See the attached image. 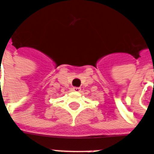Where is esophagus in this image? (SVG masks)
Segmentation results:
<instances>
[{
	"mask_svg": "<svg viewBox=\"0 0 154 154\" xmlns=\"http://www.w3.org/2000/svg\"><path fill=\"white\" fill-rule=\"evenodd\" d=\"M71 90L72 91H75V92H80V90H81V88H77V87H75V88H71Z\"/></svg>",
	"mask_w": 154,
	"mask_h": 154,
	"instance_id": "34e87169",
	"label": "esophagus"
}]
</instances>
